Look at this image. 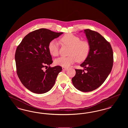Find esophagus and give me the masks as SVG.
<instances>
[{"mask_svg": "<svg viewBox=\"0 0 128 128\" xmlns=\"http://www.w3.org/2000/svg\"><path fill=\"white\" fill-rule=\"evenodd\" d=\"M62 70H68V68H65V67H62Z\"/></svg>", "mask_w": 128, "mask_h": 128, "instance_id": "34e87169", "label": "esophagus"}]
</instances>
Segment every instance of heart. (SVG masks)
<instances>
[{
	"mask_svg": "<svg viewBox=\"0 0 128 128\" xmlns=\"http://www.w3.org/2000/svg\"><path fill=\"white\" fill-rule=\"evenodd\" d=\"M62 44L70 47L67 57H60L55 60L56 65L68 68L78 61H84L88 57L90 51V44L86 40H80L78 36L72 34H67L60 39ZM48 49L50 54L53 56L58 55V45L55 40L48 44Z\"/></svg>",
	"mask_w": 128,
	"mask_h": 128,
	"instance_id": "obj_1",
	"label": "heart"
}]
</instances>
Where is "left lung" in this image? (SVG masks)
Returning <instances> with one entry per match:
<instances>
[{"mask_svg":"<svg viewBox=\"0 0 128 128\" xmlns=\"http://www.w3.org/2000/svg\"><path fill=\"white\" fill-rule=\"evenodd\" d=\"M84 30L90 51L80 66L87 72L75 69L76 74L72 80L76 89L87 92L100 87L109 75L113 64V53L110 43L99 33L90 29Z\"/></svg>","mask_w":128,"mask_h":128,"instance_id":"1","label":"left lung"}]
</instances>
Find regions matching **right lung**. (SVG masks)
Here are the masks:
<instances>
[{
  "instance_id": "obj_1",
  "label": "right lung",
  "mask_w": 128,
  "mask_h": 128,
  "mask_svg": "<svg viewBox=\"0 0 128 128\" xmlns=\"http://www.w3.org/2000/svg\"><path fill=\"white\" fill-rule=\"evenodd\" d=\"M63 33L38 29L26 35L18 46L15 55L17 73L22 84L32 92L46 93L54 85L62 68L49 66L46 70L43 68L53 63L49 43Z\"/></svg>"
}]
</instances>
